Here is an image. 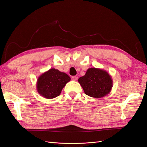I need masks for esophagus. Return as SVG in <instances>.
Returning a JSON list of instances; mask_svg holds the SVG:
<instances>
[{"instance_id":"34e87169","label":"esophagus","mask_w":147,"mask_h":147,"mask_svg":"<svg viewBox=\"0 0 147 147\" xmlns=\"http://www.w3.org/2000/svg\"><path fill=\"white\" fill-rule=\"evenodd\" d=\"M77 79H78V77H76V76H74V77H72V80H74V81L77 80Z\"/></svg>"}]
</instances>
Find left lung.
<instances>
[{"instance_id": "obj_1", "label": "left lung", "mask_w": 147, "mask_h": 147, "mask_svg": "<svg viewBox=\"0 0 147 147\" xmlns=\"http://www.w3.org/2000/svg\"><path fill=\"white\" fill-rule=\"evenodd\" d=\"M85 94L94 98H101L112 90L113 80L106 70L99 68H89L84 76L78 80Z\"/></svg>"}]
</instances>
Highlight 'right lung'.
Listing matches in <instances>:
<instances>
[{
	"instance_id": "obj_1",
	"label": "right lung",
	"mask_w": 147,
	"mask_h": 147,
	"mask_svg": "<svg viewBox=\"0 0 147 147\" xmlns=\"http://www.w3.org/2000/svg\"><path fill=\"white\" fill-rule=\"evenodd\" d=\"M70 77L55 68L43 73L37 79L36 88L38 94L46 99H53L60 95Z\"/></svg>"
}]
</instances>
